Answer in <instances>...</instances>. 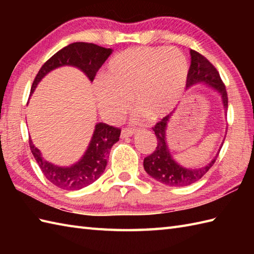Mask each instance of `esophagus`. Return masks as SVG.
<instances>
[{"mask_svg":"<svg viewBox=\"0 0 254 254\" xmlns=\"http://www.w3.org/2000/svg\"><path fill=\"white\" fill-rule=\"evenodd\" d=\"M134 134H135V130H133V128H123L121 132V137L127 138V137H130V136L134 135Z\"/></svg>","mask_w":254,"mask_h":254,"instance_id":"esophagus-1","label":"esophagus"}]
</instances>
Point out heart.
<instances>
[{"label": "heart", "mask_w": 254, "mask_h": 254, "mask_svg": "<svg viewBox=\"0 0 254 254\" xmlns=\"http://www.w3.org/2000/svg\"><path fill=\"white\" fill-rule=\"evenodd\" d=\"M187 57L176 48L135 47L119 53L105 76L94 83L101 115L116 121L134 105L155 120L168 113L179 99L189 76Z\"/></svg>", "instance_id": "heart-1"}]
</instances>
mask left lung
I'll return each mask as SVG.
<instances>
[{"mask_svg": "<svg viewBox=\"0 0 254 254\" xmlns=\"http://www.w3.org/2000/svg\"><path fill=\"white\" fill-rule=\"evenodd\" d=\"M191 55V65L189 68V76L187 80V87L190 88L193 85L204 83L210 88L220 95L222 104L225 109V113L227 112L228 108V97L226 91L225 85L222 78L219 76L217 69L213 66L206 58H204L198 52L190 50ZM172 113L166 116L163 120L159 121L153 127L155 135L157 137V147L155 152L147 156L144 159V169L147 174L160 183L168 187H186L190 186L206 174L210 167L214 165L223 143L220 145L218 153L216 156L209 161L207 165L198 168H186V167L178 164L172 157L169 150L168 143H167V127Z\"/></svg>", "mask_w": 254, "mask_h": 254, "instance_id": "1", "label": "left lung"}]
</instances>
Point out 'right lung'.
<instances>
[{
	"instance_id": "obj_1",
	"label": "right lung",
	"mask_w": 254,
	"mask_h": 254,
	"mask_svg": "<svg viewBox=\"0 0 254 254\" xmlns=\"http://www.w3.org/2000/svg\"><path fill=\"white\" fill-rule=\"evenodd\" d=\"M111 53L112 49L87 42H74L64 47L41 66L32 83L30 93H34L37 85L48 73L65 65L77 67L93 82L96 73ZM120 133V128L102 122L97 123L83 157L68 167L57 166L46 160L31 139H29V146L37 164L48 180L63 190H79L91 185L104 174L110 149L113 144L119 141Z\"/></svg>"
}]
</instances>
